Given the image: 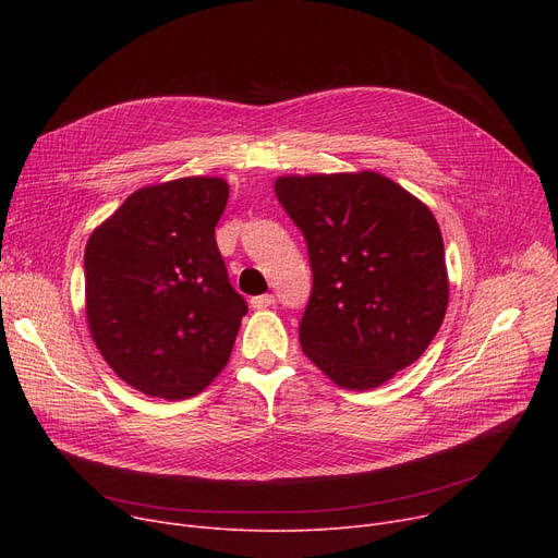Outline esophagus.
Here are the masks:
<instances>
[{
    "instance_id": "34e87169",
    "label": "esophagus",
    "mask_w": 558,
    "mask_h": 558,
    "mask_svg": "<svg viewBox=\"0 0 558 558\" xmlns=\"http://www.w3.org/2000/svg\"><path fill=\"white\" fill-rule=\"evenodd\" d=\"M251 305L255 310H267V307H274L276 305V296L274 294H262V296H255L251 299Z\"/></svg>"
}]
</instances>
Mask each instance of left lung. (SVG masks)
Masks as SVG:
<instances>
[{"instance_id": "obj_1", "label": "left lung", "mask_w": 558, "mask_h": 558, "mask_svg": "<svg viewBox=\"0 0 558 558\" xmlns=\"http://www.w3.org/2000/svg\"><path fill=\"white\" fill-rule=\"evenodd\" d=\"M276 196L307 244L303 353L343 389L414 364L444 324V238L425 203L375 171L284 175Z\"/></svg>"}]
</instances>
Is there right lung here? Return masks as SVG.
I'll return each instance as SVG.
<instances>
[{
  "label": "right lung",
  "mask_w": 558,
  "mask_h": 558,
  "mask_svg": "<svg viewBox=\"0 0 558 558\" xmlns=\"http://www.w3.org/2000/svg\"><path fill=\"white\" fill-rule=\"evenodd\" d=\"M226 203L223 179L142 187L87 240V326L108 366L146 396L192 398L230 357L248 305L215 240Z\"/></svg>",
  "instance_id": "obj_1"
}]
</instances>
